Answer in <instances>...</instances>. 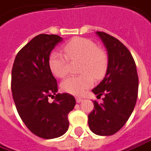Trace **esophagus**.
Listing matches in <instances>:
<instances>
[{
	"label": "esophagus",
	"instance_id": "obj_1",
	"mask_svg": "<svg viewBox=\"0 0 151 151\" xmlns=\"http://www.w3.org/2000/svg\"><path fill=\"white\" fill-rule=\"evenodd\" d=\"M83 100V99H81V98H76V102H77V103H81Z\"/></svg>",
	"mask_w": 151,
	"mask_h": 151
}]
</instances>
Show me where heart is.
I'll list each match as a JSON object with an SVG mask.
<instances>
[{
	"label": "heart",
	"mask_w": 151,
	"mask_h": 151,
	"mask_svg": "<svg viewBox=\"0 0 151 151\" xmlns=\"http://www.w3.org/2000/svg\"><path fill=\"white\" fill-rule=\"evenodd\" d=\"M64 53L53 51L48 58V66L52 74L58 78H63L68 73V59L71 61L81 60L80 73L82 74L69 76L62 82L61 88L63 91L73 95H81L90 88L95 78H102L108 68V56L99 49L93 41L75 37L67 42Z\"/></svg>",
	"instance_id": "heart-1"
}]
</instances>
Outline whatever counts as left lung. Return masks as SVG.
Masks as SVG:
<instances>
[{
	"label": "left lung",
	"instance_id": "8db88e82",
	"mask_svg": "<svg viewBox=\"0 0 151 151\" xmlns=\"http://www.w3.org/2000/svg\"><path fill=\"white\" fill-rule=\"evenodd\" d=\"M108 52L109 64L100 83L92 91L97 97L104 95V103L93 101L88 114V125L98 135H112L127 122L138 97L139 78L132 55L121 42L109 34L96 32Z\"/></svg>",
	"mask_w": 151,
	"mask_h": 151
}]
</instances>
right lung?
Instances as JSON below:
<instances>
[{
  "label": "right lung",
  "instance_id": "add662e5",
  "mask_svg": "<svg viewBox=\"0 0 151 151\" xmlns=\"http://www.w3.org/2000/svg\"><path fill=\"white\" fill-rule=\"evenodd\" d=\"M63 41L58 35L40 34L19 51L12 71V92L17 110L37 136L54 139L64 134L68 115L76 101L69 93H57L58 83L48 66L50 53ZM56 95L52 103L49 96Z\"/></svg>",
  "mask_w": 151,
  "mask_h": 151
}]
</instances>
